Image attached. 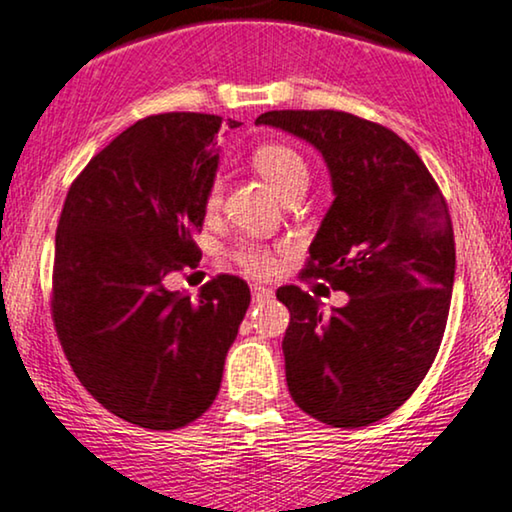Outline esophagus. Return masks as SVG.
<instances>
[{"label":"esophagus","instance_id":"esophagus-1","mask_svg":"<svg viewBox=\"0 0 512 512\" xmlns=\"http://www.w3.org/2000/svg\"><path fill=\"white\" fill-rule=\"evenodd\" d=\"M271 297H274V292L264 288V285H255V288H252V302H267Z\"/></svg>","mask_w":512,"mask_h":512}]
</instances>
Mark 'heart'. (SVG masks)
<instances>
[{"mask_svg": "<svg viewBox=\"0 0 512 512\" xmlns=\"http://www.w3.org/2000/svg\"><path fill=\"white\" fill-rule=\"evenodd\" d=\"M252 163L274 185L283 199H288V196L309 185V163H306L304 156L295 147L283 145V142H267V145L257 147L255 154H252ZM222 192V177L215 175L206 189V199H203V206H206L208 213H215L220 208ZM231 260L241 267V271L255 278H267L276 271V252L267 243L250 241V238L238 241L231 248Z\"/></svg>", "mask_w": 512, "mask_h": 512, "instance_id": "1", "label": "heart"}]
</instances>
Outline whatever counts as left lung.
I'll list each match as a JSON object with an SVG mask.
<instances>
[{"label": "left lung", "mask_w": 512, "mask_h": 512, "mask_svg": "<svg viewBox=\"0 0 512 512\" xmlns=\"http://www.w3.org/2000/svg\"><path fill=\"white\" fill-rule=\"evenodd\" d=\"M257 124L323 154L335 201L302 278L349 292L330 316L297 285L276 292L290 311V395L323 424L370 426L417 391L438 356L456 267L447 201L419 154L374 121L337 109H274Z\"/></svg>", "instance_id": "8db88e82"}]
</instances>
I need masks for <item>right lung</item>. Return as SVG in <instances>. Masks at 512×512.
<instances>
[{"label": "right lung", "mask_w": 512, "mask_h": 512, "mask_svg": "<svg viewBox=\"0 0 512 512\" xmlns=\"http://www.w3.org/2000/svg\"><path fill=\"white\" fill-rule=\"evenodd\" d=\"M229 128L241 124L224 121ZM217 114L168 112L119 133L86 163L56 229L51 316L74 374L128 424L173 431L220 391L250 288L220 274L199 299L166 290L196 267Z\"/></svg>", "instance_id": "right-lung-1"}]
</instances>
